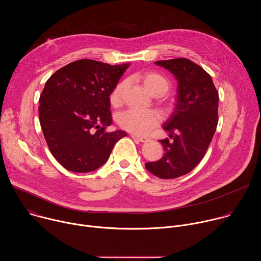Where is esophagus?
<instances>
[{
	"label": "esophagus",
	"mask_w": 261,
	"mask_h": 261,
	"mask_svg": "<svg viewBox=\"0 0 261 261\" xmlns=\"http://www.w3.org/2000/svg\"><path fill=\"white\" fill-rule=\"evenodd\" d=\"M131 137H132L133 139H136V140L140 141V142H147L148 140H150V138L143 137V136H138V135H136V134H131Z\"/></svg>",
	"instance_id": "1"
}]
</instances>
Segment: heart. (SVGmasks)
Here are the masks:
<instances>
[{"instance_id":"heart-1","label":"heart","mask_w":261,"mask_h":261,"mask_svg":"<svg viewBox=\"0 0 261 261\" xmlns=\"http://www.w3.org/2000/svg\"><path fill=\"white\" fill-rule=\"evenodd\" d=\"M145 89L152 95H163L169 89L168 80L162 74L148 71L141 76ZM126 84L119 83L110 93L111 105L118 106L122 102L123 92ZM161 116L155 110L150 109H128L118 117V124L121 128L136 135H143L159 125Z\"/></svg>"}]
</instances>
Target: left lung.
Returning <instances> with one entry per match:
<instances>
[{
    "instance_id": "1",
    "label": "left lung",
    "mask_w": 261,
    "mask_h": 261,
    "mask_svg": "<svg viewBox=\"0 0 261 261\" xmlns=\"http://www.w3.org/2000/svg\"><path fill=\"white\" fill-rule=\"evenodd\" d=\"M177 81L176 106L163 125L164 156L145 163L154 175L168 179L189 173L203 158L218 124L219 95L210 74L188 59L157 61Z\"/></svg>"
}]
</instances>
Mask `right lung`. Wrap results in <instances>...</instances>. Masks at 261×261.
<instances>
[{"mask_svg": "<svg viewBox=\"0 0 261 261\" xmlns=\"http://www.w3.org/2000/svg\"><path fill=\"white\" fill-rule=\"evenodd\" d=\"M84 59L56 71L39 99V120L56 160L73 172L102 166L118 140L127 135L111 125L109 96L128 68Z\"/></svg>", "mask_w": 261, "mask_h": 261, "instance_id": "add662e5", "label": "right lung"}]
</instances>
